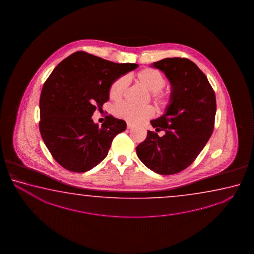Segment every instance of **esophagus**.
Wrapping results in <instances>:
<instances>
[{"mask_svg":"<svg viewBox=\"0 0 254 254\" xmlns=\"http://www.w3.org/2000/svg\"><path fill=\"white\" fill-rule=\"evenodd\" d=\"M132 127H134V125L130 124V123H127V129H131Z\"/></svg>","mask_w":254,"mask_h":254,"instance_id":"obj_1","label":"esophagus"}]
</instances>
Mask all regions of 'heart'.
<instances>
[{
    "label": "heart",
    "instance_id": "heart-1",
    "mask_svg": "<svg viewBox=\"0 0 254 254\" xmlns=\"http://www.w3.org/2000/svg\"><path fill=\"white\" fill-rule=\"evenodd\" d=\"M136 81L150 91V98L160 108H167L172 104V94L163 90L166 85V79L159 71L153 68L143 69L135 75ZM128 87V78L122 75L116 78L108 89V97L114 101L120 100ZM114 114L117 117L131 123H138L149 118L154 115V109L151 106L134 107L129 103L116 104L113 108Z\"/></svg>",
    "mask_w": 254,
    "mask_h": 254
}]
</instances>
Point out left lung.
<instances>
[{
    "mask_svg": "<svg viewBox=\"0 0 254 254\" xmlns=\"http://www.w3.org/2000/svg\"><path fill=\"white\" fill-rule=\"evenodd\" d=\"M172 87V104L165 115L151 125L159 137L148 130L136 148L139 160L161 175H172L193 164L214 128L216 97L205 74L186 58H167L154 63Z\"/></svg>",
    "mask_w": 254,
    "mask_h": 254,
    "instance_id": "8db88e82",
    "label": "left lung"
}]
</instances>
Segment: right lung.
Masks as SVG:
<instances>
[{"mask_svg":"<svg viewBox=\"0 0 254 254\" xmlns=\"http://www.w3.org/2000/svg\"><path fill=\"white\" fill-rule=\"evenodd\" d=\"M138 65L76 52L54 68L41 92L39 128L58 164L70 172H85L108 155L126 123L107 116L99 126L91 116L108 101L113 81Z\"/></svg>","mask_w":254,"mask_h":254,"instance_id":"obj_1","label":"right lung"}]
</instances>
